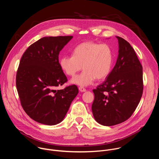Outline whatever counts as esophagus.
Returning <instances> with one entry per match:
<instances>
[{
    "mask_svg": "<svg viewBox=\"0 0 159 159\" xmlns=\"http://www.w3.org/2000/svg\"><path fill=\"white\" fill-rule=\"evenodd\" d=\"M79 90H80V92H85L86 91V89L84 87H82V86H80L79 87Z\"/></svg>",
    "mask_w": 159,
    "mask_h": 159,
    "instance_id": "1",
    "label": "esophagus"
}]
</instances>
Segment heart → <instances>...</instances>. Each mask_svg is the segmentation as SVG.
<instances>
[{
    "mask_svg": "<svg viewBox=\"0 0 159 159\" xmlns=\"http://www.w3.org/2000/svg\"><path fill=\"white\" fill-rule=\"evenodd\" d=\"M113 58V52L109 44L86 41L74 49L73 56H63L60 60V65L62 70L70 77H74L82 68L84 70L71 82L80 85H88L96 78L100 80L108 76Z\"/></svg>",
    "mask_w": 159,
    "mask_h": 159,
    "instance_id": "1",
    "label": "heart"
}]
</instances>
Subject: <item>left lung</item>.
I'll return each instance as SVG.
<instances>
[{
  "instance_id": "obj_1",
  "label": "left lung",
  "mask_w": 159,
  "mask_h": 159,
  "mask_svg": "<svg viewBox=\"0 0 159 159\" xmlns=\"http://www.w3.org/2000/svg\"><path fill=\"white\" fill-rule=\"evenodd\" d=\"M119 55L115 67L106 80L93 89L92 111L96 121L113 126L129 119L143 94L142 65L130 44L116 36Z\"/></svg>"
}]
</instances>
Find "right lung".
Here are the masks:
<instances>
[{"mask_svg": "<svg viewBox=\"0 0 159 159\" xmlns=\"http://www.w3.org/2000/svg\"><path fill=\"white\" fill-rule=\"evenodd\" d=\"M72 38H42L31 44L20 58L16 79L20 104L26 114L39 123H60L79 93L75 85L56 90L68 81L58 55Z\"/></svg>", "mask_w": 159, "mask_h": 159, "instance_id": "right-lung-1", "label": "right lung"}]
</instances>
